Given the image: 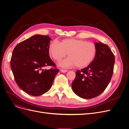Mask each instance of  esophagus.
<instances>
[{
	"instance_id": "34e87169",
	"label": "esophagus",
	"mask_w": 129,
	"mask_h": 129,
	"mask_svg": "<svg viewBox=\"0 0 129 129\" xmlns=\"http://www.w3.org/2000/svg\"><path fill=\"white\" fill-rule=\"evenodd\" d=\"M68 71L66 70H63V69H61L60 70V72H62V73H66V72H67Z\"/></svg>"
}]
</instances>
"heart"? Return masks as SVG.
Listing matches in <instances>:
<instances>
[{"mask_svg": "<svg viewBox=\"0 0 129 129\" xmlns=\"http://www.w3.org/2000/svg\"><path fill=\"white\" fill-rule=\"evenodd\" d=\"M48 52L56 61L65 57L67 53L69 57L60 61L58 65L63 68L75 66L83 68L90 64L95 56L96 48L92 42L76 38H68L59 43L54 41L50 44Z\"/></svg>", "mask_w": 129, "mask_h": 129, "instance_id": "b5f03b06", "label": "heart"}]
</instances>
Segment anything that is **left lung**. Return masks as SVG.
I'll return each mask as SVG.
<instances>
[{
  "label": "left lung",
  "instance_id": "1",
  "mask_svg": "<svg viewBox=\"0 0 129 129\" xmlns=\"http://www.w3.org/2000/svg\"><path fill=\"white\" fill-rule=\"evenodd\" d=\"M96 53L86 68L76 71L72 83L74 92L79 97L89 99L101 94L109 84L113 75L115 57L109 47L101 42L95 43Z\"/></svg>",
  "mask_w": 129,
  "mask_h": 129
}]
</instances>
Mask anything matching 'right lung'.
Listing matches in <instances>:
<instances>
[{
    "mask_svg": "<svg viewBox=\"0 0 129 129\" xmlns=\"http://www.w3.org/2000/svg\"><path fill=\"white\" fill-rule=\"evenodd\" d=\"M51 40L48 36L35 35L14 49L10 66L15 80L20 89L32 96H40L48 91L59 72L49 57ZM47 66L54 69H42Z\"/></svg>",
    "mask_w": 129,
    "mask_h": 129,
    "instance_id": "obj_1",
    "label": "right lung"
}]
</instances>
